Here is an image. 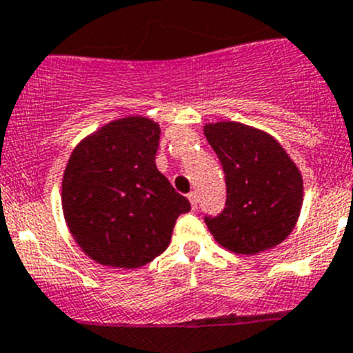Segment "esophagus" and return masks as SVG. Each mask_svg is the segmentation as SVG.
Returning a JSON list of instances; mask_svg holds the SVG:
<instances>
[{
  "instance_id": "34e87169",
  "label": "esophagus",
  "mask_w": 353,
  "mask_h": 353,
  "mask_svg": "<svg viewBox=\"0 0 353 353\" xmlns=\"http://www.w3.org/2000/svg\"><path fill=\"white\" fill-rule=\"evenodd\" d=\"M189 201H190V206H192V210L198 208L199 198H198V192H196V190H192V192L189 194Z\"/></svg>"
}]
</instances>
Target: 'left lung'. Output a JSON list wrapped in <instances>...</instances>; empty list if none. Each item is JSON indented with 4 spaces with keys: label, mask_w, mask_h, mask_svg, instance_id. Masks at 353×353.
<instances>
[{
    "label": "left lung",
    "mask_w": 353,
    "mask_h": 353,
    "mask_svg": "<svg viewBox=\"0 0 353 353\" xmlns=\"http://www.w3.org/2000/svg\"><path fill=\"white\" fill-rule=\"evenodd\" d=\"M205 137L225 176V206L205 215L210 232L236 254H257L282 243L303 205V179L274 138L240 122L205 125Z\"/></svg>",
    "instance_id": "left-lung-1"
}]
</instances>
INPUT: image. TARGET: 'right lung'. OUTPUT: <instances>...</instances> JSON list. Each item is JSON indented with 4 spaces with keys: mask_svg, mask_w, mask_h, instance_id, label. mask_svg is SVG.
Instances as JSON below:
<instances>
[{
    "mask_svg": "<svg viewBox=\"0 0 353 353\" xmlns=\"http://www.w3.org/2000/svg\"><path fill=\"white\" fill-rule=\"evenodd\" d=\"M161 128L145 117L110 122L73 150L63 176L71 234L96 263L140 268L168 248L190 210L155 166Z\"/></svg>",
    "mask_w": 353,
    "mask_h": 353,
    "instance_id": "add662e5",
    "label": "right lung"
}]
</instances>
